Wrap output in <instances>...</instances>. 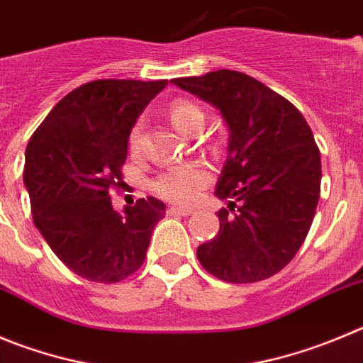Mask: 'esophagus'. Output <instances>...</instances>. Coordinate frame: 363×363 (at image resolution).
I'll use <instances>...</instances> for the list:
<instances>
[{
	"mask_svg": "<svg viewBox=\"0 0 363 363\" xmlns=\"http://www.w3.org/2000/svg\"><path fill=\"white\" fill-rule=\"evenodd\" d=\"M168 215H179V216H189L193 213V209H188V208H175V206H172V208H168Z\"/></svg>",
	"mask_w": 363,
	"mask_h": 363,
	"instance_id": "obj_1",
	"label": "esophagus"
}]
</instances>
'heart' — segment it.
I'll list each match as a JSON object with an SVG mask.
<instances>
[{"mask_svg":"<svg viewBox=\"0 0 363 363\" xmlns=\"http://www.w3.org/2000/svg\"><path fill=\"white\" fill-rule=\"evenodd\" d=\"M168 116L184 134H189L193 128L202 127L204 123V114L189 100H175L168 107ZM141 121H135L134 127L128 132V150L138 152L141 143ZM211 182V172L202 162H191V164L175 166L159 175L154 181V191L159 197L166 201L175 202V204H191L199 197V193Z\"/></svg>","mask_w":363,"mask_h":363,"instance_id":"obj_1","label":"heart"}]
</instances>
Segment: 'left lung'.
Returning <instances> with one entry per match:
<instances>
[{"instance_id": "left-lung-1", "label": "left lung", "mask_w": 363, "mask_h": 363, "mask_svg": "<svg viewBox=\"0 0 363 363\" xmlns=\"http://www.w3.org/2000/svg\"><path fill=\"white\" fill-rule=\"evenodd\" d=\"M175 86L220 111L228 161L215 195L220 231L197 249L201 265L228 283H256L289 265L320 197V152L303 114L249 74L218 69Z\"/></svg>"}]
</instances>
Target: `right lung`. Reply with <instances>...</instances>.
<instances>
[{
	"label": "right lung",
	"mask_w": 363,
	"mask_h": 363,
	"mask_svg": "<svg viewBox=\"0 0 363 363\" xmlns=\"http://www.w3.org/2000/svg\"><path fill=\"white\" fill-rule=\"evenodd\" d=\"M168 80H93L50 111L30 138L23 181L35 228L77 276L118 283L143 265L164 204L140 199L114 211L128 132Z\"/></svg>",
	"instance_id": "obj_1"
}]
</instances>
